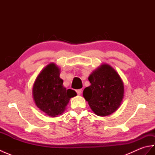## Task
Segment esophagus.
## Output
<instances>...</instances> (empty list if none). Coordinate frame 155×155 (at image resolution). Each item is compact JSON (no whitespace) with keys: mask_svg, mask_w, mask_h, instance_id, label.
Instances as JSON below:
<instances>
[{"mask_svg":"<svg viewBox=\"0 0 155 155\" xmlns=\"http://www.w3.org/2000/svg\"><path fill=\"white\" fill-rule=\"evenodd\" d=\"M76 92H77V93L78 95H80L81 94L82 92H83V90L82 89H78V90H76Z\"/></svg>","mask_w":155,"mask_h":155,"instance_id":"obj_1","label":"esophagus"}]
</instances>
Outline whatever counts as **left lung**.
<instances>
[{"label":"left lung","instance_id":"8db88e82","mask_svg":"<svg viewBox=\"0 0 155 155\" xmlns=\"http://www.w3.org/2000/svg\"><path fill=\"white\" fill-rule=\"evenodd\" d=\"M91 85L84 88L83 97L98 116L105 117L116 111L124 97V84L119 74L107 64L94 71L88 77Z\"/></svg>","mask_w":155,"mask_h":155}]
</instances>
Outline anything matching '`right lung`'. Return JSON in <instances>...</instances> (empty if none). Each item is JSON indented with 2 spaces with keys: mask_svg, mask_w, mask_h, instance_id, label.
I'll list each match as a JSON object with an SVG mask.
<instances>
[{
  "mask_svg": "<svg viewBox=\"0 0 155 155\" xmlns=\"http://www.w3.org/2000/svg\"><path fill=\"white\" fill-rule=\"evenodd\" d=\"M59 76L60 68L54 63L49 64L38 75L32 88L37 107L52 117L63 113L70 98L77 95L74 91L63 87Z\"/></svg>",
  "mask_w": 155,
  "mask_h": 155,
  "instance_id": "right-lung-1",
  "label": "right lung"
}]
</instances>
